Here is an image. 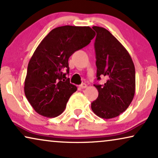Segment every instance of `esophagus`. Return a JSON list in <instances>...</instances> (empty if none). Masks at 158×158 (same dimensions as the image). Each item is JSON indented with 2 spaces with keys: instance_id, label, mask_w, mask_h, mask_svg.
<instances>
[{
  "instance_id": "1",
  "label": "esophagus",
  "mask_w": 158,
  "mask_h": 158,
  "mask_svg": "<svg viewBox=\"0 0 158 158\" xmlns=\"http://www.w3.org/2000/svg\"><path fill=\"white\" fill-rule=\"evenodd\" d=\"M80 87H81V89H85V88L87 87V85L85 83H82L81 85H80Z\"/></svg>"
}]
</instances>
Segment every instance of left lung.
Segmentation results:
<instances>
[{"label": "left lung", "mask_w": 158, "mask_h": 158, "mask_svg": "<svg viewBox=\"0 0 158 158\" xmlns=\"http://www.w3.org/2000/svg\"><path fill=\"white\" fill-rule=\"evenodd\" d=\"M97 32L94 48L98 81L107 80L103 85L96 84L99 91L91 103L93 112L104 119H110L126 111L134 99L136 87L135 67L124 46L105 28L94 26Z\"/></svg>", "instance_id": "left-lung-1"}]
</instances>
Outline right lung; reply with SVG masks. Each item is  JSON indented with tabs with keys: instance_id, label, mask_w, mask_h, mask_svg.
Returning <instances> with one entry per match:
<instances>
[{
	"instance_id": "1",
	"label": "right lung",
	"mask_w": 158,
	"mask_h": 158,
	"mask_svg": "<svg viewBox=\"0 0 158 158\" xmlns=\"http://www.w3.org/2000/svg\"><path fill=\"white\" fill-rule=\"evenodd\" d=\"M90 27L61 26L40 42L29 61L24 94L39 114L54 118L64 112L77 87L69 83L68 59L95 36Z\"/></svg>"
}]
</instances>
